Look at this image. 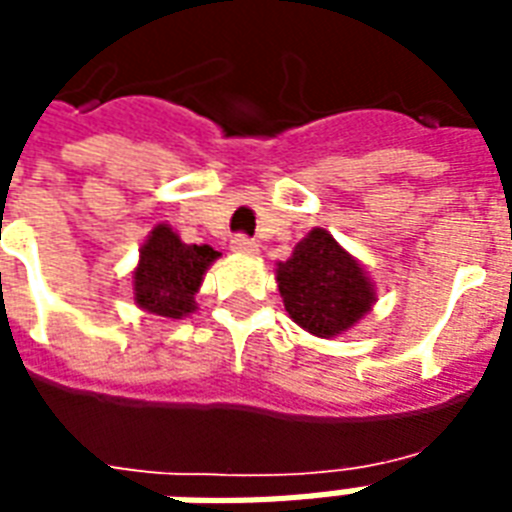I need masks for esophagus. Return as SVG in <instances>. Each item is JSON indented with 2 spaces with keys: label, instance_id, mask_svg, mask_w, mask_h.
I'll use <instances>...</instances> for the list:
<instances>
[{
  "label": "esophagus",
  "instance_id": "obj_1",
  "mask_svg": "<svg viewBox=\"0 0 512 512\" xmlns=\"http://www.w3.org/2000/svg\"><path fill=\"white\" fill-rule=\"evenodd\" d=\"M230 249H233V252H238V255H246V257H255L257 252H260V246H257L252 238H246V236L233 238V241H230Z\"/></svg>",
  "mask_w": 512,
  "mask_h": 512
}]
</instances>
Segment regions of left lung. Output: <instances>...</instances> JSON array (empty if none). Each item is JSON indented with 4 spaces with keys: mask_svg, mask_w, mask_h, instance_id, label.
<instances>
[{
    "mask_svg": "<svg viewBox=\"0 0 512 512\" xmlns=\"http://www.w3.org/2000/svg\"><path fill=\"white\" fill-rule=\"evenodd\" d=\"M276 285L290 320L317 339L347 333L377 304L369 271L325 227H312L276 263Z\"/></svg>",
    "mask_w": 512,
    "mask_h": 512,
    "instance_id": "obj_1",
    "label": "left lung"
}]
</instances>
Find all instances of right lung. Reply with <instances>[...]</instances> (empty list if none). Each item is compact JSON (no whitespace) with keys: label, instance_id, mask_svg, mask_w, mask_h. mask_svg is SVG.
I'll list each match as a JSON object with an SVG mask.
<instances>
[{"label":"right lung","instance_id":"obj_1","mask_svg":"<svg viewBox=\"0 0 512 512\" xmlns=\"http://www.w3.org/2000/svg\"><path fill=\"white\" fill-rule=\"evenodd\" d=\"M222 252L208 244H184L168 225L151 227L132 268V301L138 309L165 320H184L198 312L195 295Z\"/></svg>","mask_w":512,"mask_h":512}]
</instances>
